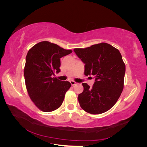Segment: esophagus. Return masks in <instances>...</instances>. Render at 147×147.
<instances>
[{
	"label": "esophagus",
	"mask_w": 147,
	"mask_h": 147,
	"mask_svg": "<svg viewBox=\"0 0 147 147\" xmlns=\"http://www.w3.org/2000/svg\"><path fill=\"white\" fill-rule=\"evenodd\" d=\"M71 82V86H74V85H76V82H75L74 81H73V80H72V81H71L70 82Z\"/></svg>",
	"instance_id": "esophagus-1"
}]
</instances>
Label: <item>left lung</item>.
Listing matches in <instances>:
<instances>
[{
  "label": "left lung",
  "mask_w": 147,
  "mask_h": 147,
  "mask_svg": "<svg viewBox=\"0 0 147 147\" xmlns=\"http://www.w3.org/2000/svg\"><path fill=\"white\" fill-rule=\"evenodd\" d=\"M74 51L85 63V75L95 78L92 88L82 84L84 91L78 94L80 106L94 115L106 112L115 105L124 88L126 67L120 52L106 43Z\"/></svg>",
  "instance_id": "obj_1"
}]
</instances>
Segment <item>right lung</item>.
I'll return each instance as SVG.
<instances>
[{"label":"right lung","mask_w":147,"mask_h":147,"mask_svg":"<svg viewBox=\"0 0 147 147\" xmlns=\"http://www.w3.org/2000/svg\"><path fill=\"white\" fill-rule=\"evenodd\" d=\"M49 41H41L29 50L26 57L24 76L28 95L37 108L45 112L59 108L71 88L54 73L60 72V58L72 53Z\"/></svg>","instance_id":"1"}]
</instances>
